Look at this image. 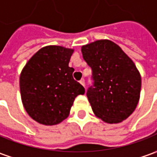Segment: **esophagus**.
<instances>
[{"instance_id":"34e87169","label":"esophagus","mask_w":157,"mask_h":157,"mask_svg":"<svg viewBox=\"0 0 157 157\" xmlns=\"http://www.w3.org/2000/svg\"><path fill=\"white\" fill-rule=\"evenodd\" d=\"M80 83L82 84V85L83 86L84 88H85V81H84V79H82V80L80 81Z\"/></svg>"}]
</instances>
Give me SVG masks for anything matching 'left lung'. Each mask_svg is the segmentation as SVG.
Segmentation results:
<instances>
[{"label":"left lung","mask_w":157,"mask_h":157,"mask_svg":"<svg viewBox=\"0 0 157 157\" xmlns=\"http://www.w3.org/2000/svg\"><path fill=\"white\" fill-rule=\"evenodd\" d=\"M84 61L92 69L93 85L87 97L97 117L108 123L127 119L137 106L142 80L133 61L109 40L82 47Z\"/></svg>","instance_id":"obj_1"}]
</instances>
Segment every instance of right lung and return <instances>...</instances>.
I'll return each mask as SVG.
<instances>
[{"label": "right lung", "mask_w": 157, "mask_h": 157, "mask_svg": "<svg viewBox=\"0 0 157 157\" xmlns=\"http://www.w3.org/2000/svg\"><path fill=\"white\" fill-rule=\"evenodd\" d=\"M74 50L47 46L36 52L20 75L22 104L29 116L44 125H56L69 115L75 98L85 89L68 67Z\"/></svg>", "instance_id": "obj_1"}]
</instances>
